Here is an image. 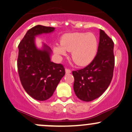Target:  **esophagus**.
<instances>
[{
	"label": "esophagus",
	"mask_w": 132,
	"mask_h": 132,
	"mask_svg": "<svg viewBox=\"0 0 132 132\" xmlns=\"http://www.w3.org/2000/svg\"><path fill=\"white\" fill-rule=\"evenodd\" d=\"M65 72H66V74H69V73H71V71L69 69L66 68V69H65Z\"/></svg>",
	"instance_id": "esophagus-1"
}]
</instances>
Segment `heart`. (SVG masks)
<instances>
[{
  "label": "heart",
  "mask_w": 132,
  "mask_h": 132,
  "mask_svg": "<svg viewBox=\"0 0 132 132\" xmlns=\"http://www.w3.org/2000/svg\"><path fill=\"white\" fill-rule=\"evenodd\" d=\"M60 46H55L54 51L59 56L71 52L72 59L79 66H86L92 62L97 51L98 40L92 33L75 32L66 34L60 39Z\"/></svg>",
  "instance_id": "1"
}]
</instances>
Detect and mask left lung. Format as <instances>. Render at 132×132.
<instances>
[{
  "instance_id": "left-lung-1",
  "label": "left lung",
  "mask_w": 132,
  "mask_h": 132,
  "mask_svg": "<svg viewBox=\"0 0 132 132\" xmlns=\"http://www.w3.org/2000/svg\"><path fill=\"white\" fill-rule=\"evenodd\" d=\"M114 43L103 30H100L98 51L92 62L85 68L73 71V88L81 100L91 101L103 93L109 86L113 75Z\"/></svg>"
}]
</instances>
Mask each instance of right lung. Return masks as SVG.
Here are the masks:
<instances>
[{
	"label": "right lung",
	"instance_id": "right-lung-1",
	"mask_svg": "<svg viewBox=\"0 0 132 132\" xmlns=\"http://www.w3.org/2000/svg\"><path fill=\"white\" fill-rule=\"evenodd\" d=\"M54 30L52 27L34 26L27 31L18 46L17 69L20 80L27 93L36 100L44 101L53 96L65 75L63 65L51 61L52 50L48 46L43 44L40 50L36 46V36Z\"/></svg>",
	"mask_w": 132,
	"mask_h": 132
}]
</instances>
